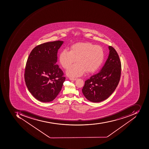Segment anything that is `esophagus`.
Returning a JSON list of instances; mask_svg holds the SVG:
<instances>
[{
	"label": "esophagus",
	"instance_id": "34e87169",
	"mask_svg": "<svg viewBox=\"0 0 149 149\" xmlns=\"http://www.w3.org/2000/svg\"><path fill=\"white\" fill-rule=\"evenodd\" d=\"M69 79H70L71 81H76V80L77 79V78H70Z\"/></svg>",
	"mask_w": 149,
	"mask_h": 149
}]
</instances>
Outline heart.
Wrapping results in <instances>:
<instances>
[{"instance_id": "b5f03b06", "label": "heart", "mask_w": 149, "mask_h": 149, "mask_svg": "<svg viewBox=\"0 0 149 149\" xmlns=\"http://www.w3.org/2000/svg\"><path fill=\"white\" fill-rule=\"evenodd\" d=\"M104 59V51L100 46L89 42H79L72 46L70 51L64 49L60 54L59 60L64 68L67 69L77 59V63L67 70L70 77L82 76L86 72H93L101 66Z\"/></svg>"}]
</instances>
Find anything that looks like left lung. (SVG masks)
I'll return each instance as SVG.
<instances>
[{"label":"left lung","mask_w":149,"mask_h":149,"mask_svg":"<svg viewBox=\"0 0 149 149\" xmlns=\"http://www.w3.org/2000/svg\"><path fill=\"white\" fill-rule=\"evenodd\" d=\"M108 58L100 72L86 80L82 89L84 97L93 102L108 98L115 91L120 79L121 63L113 47H108Z\"/></svg>","instance_id":"1"}]
</instances>
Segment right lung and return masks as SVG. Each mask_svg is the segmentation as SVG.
I'll use <instances>...</instances> for the list:
<instances>
[{
	"mask_svg": "<svg viewBox=\"0 0 149 149\" xmlns=\"http://www.w3.org/2000/svg\"><path fill=\"white\" fill-rule=\"evenodd\" d=\"M63 41L40 44L30 53L26 63L24 79L29 91L38 101L52 102L62 89L65 77L57 62L58 50Z\"/></svg>",
	"mask_w": 149,
	"mask_h": 149,
	"instance_id": "add662e5",
	"label": "right lung"
}]
</instances>
